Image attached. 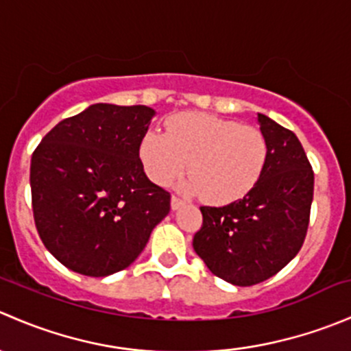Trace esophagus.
<instances>
[{
  "label": "esophagus",
  "mask_w": 351,
  "mask_h": 351,
  "mask_svg": "<svg viewBox=\"0 0 351 351\" xmlns=\"http://www.w3.org/2000/svg\"><path fill=\"white\" fill-rule=\"evenodd\" d=\"M182 205H183V202L180 200L178 197H171V202H169V207H171V210H178Z\"/></svg>",
  "instance_id": "1"
}]
</instances>
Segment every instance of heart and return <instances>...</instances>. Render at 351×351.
I'll return each mask as SVG.
<instances>
[{"label": "heart", "instance_id": "heart-1", "mask_svg": "<svg viewBox=\"0 0 351 351\" xmlns=\"http://www.w3.org/2000/svg\"><path fill=\"white\" fill-rule=\"evenodd\" d=\"M137 154L147 178L168 185L185 171L182 192L202 195L212 205L246 197L260 182L268 159L267 139L256 127L208 113H178L166 120V136L147 130Z\"/></svg>", "mask_w": 351, "mask_h": 351}]
</instances>
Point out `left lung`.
Wrapping results in <instances>:
<instances>
[{"label":"left lung","instance_id":"left-lung-1","mask_svg":"<svg viewBox=\"0 0 351 351\" xmlns=\"http://www.w3.org/2000/svg\"><path fill=\"white\" fill-rule=\"evenodd\" d=\"M268 159L258 185L226 207H200L193 250L208 270L232 285L274 277L299 253L309 226L314 173L295 134L258 113Z\"/></svg>","mask_w":351,"mask_h":351}]
</instances>
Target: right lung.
<instances>
[{"label":"right lung","instance_id":"obj_1","mask_svg":"<svg viewBox=\"0 0 351 351\" xmlns=\"http://www.w3.org/2000/svg\"><path fill=\"white\" fill-rule=\"evenodd\" d=\"M156 115L146 105L95 104L59 122L30 162L35 226L49 253L88 277L136 261L169 212L137 146Z\"/></svg>","mask_w":351,"mask_h":351}]
</instances>
